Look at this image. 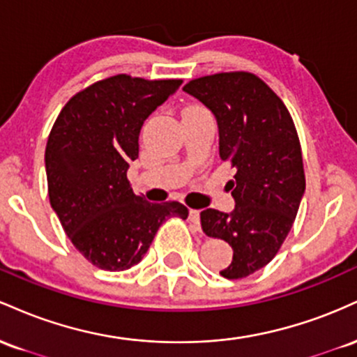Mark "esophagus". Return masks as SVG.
<instances>
[{"label":"esophagus","mask_w":357,"mask_h":357,"mask_svg":"<svg viewBox=\"0 0 357 357\" xmlns=\"http://www.w3.org/2000/svg\"><path fill=\"white\" fill-rule=\"evenodd\" d=\"M190 220L196 227H199V211L198 210H190Z\"/></svg>","instance_id":"34e87169"}]
</instances>
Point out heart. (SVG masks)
Masks as SVG:
<instances>
[{
  "mask_svg": "<svg viewBox=\"0 0 357 357\" xmlns=\"http://www.w3.org/2000/svg\"><path fill=\"white\" fill-rule=\"evenodd\" d=\"M191 109H196V107H191Z\"/></svg>",
  "mask_w": 357,
  "mask_h": 357,
  "instance_id": "b5f03b06",
  "label": "heart"
}]
</instances>
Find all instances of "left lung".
<instances>
[{"instance_id": "8db88e82", "label": "left lung", "mask_w": 357, "mask_h": 357, "mask_svg": "<svg viewBox=\"0 0 357 357\" xmlns=\"http://www.w3.org/2000/svg\"><path fill=\"white\" fill-rule=\"evenodd\" d=\"M183 90L211 110L221 161L236 167L228 183L235 208L203 210V231L233 248L231 264L220 275L248 277L277 255L305 192L296 126L284 102L252 73L202 77Z\"/></svg>"}]
</instances>
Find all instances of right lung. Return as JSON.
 <instances>
[{
	"label": "right lung",
	"mask_w": 357,
	"mask_h": 357,
	"mask_svg": "<svg viewBox=\"0 0 357 357\" xmlns=\"http://www.w3.org/2000/svg\"><path fill=\"white\" fill-rule=\"evenodd\" d=\"M181 84L110 77L73 96L53 124L45 151L50 204L96 267H134L167 218H188L184 204L146 202L127 181L142 124Z\"/></svg>",
	"instance_id": "right-lung-1"
}]
</instances>
